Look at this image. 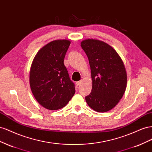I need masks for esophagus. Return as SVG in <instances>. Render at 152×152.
I'll return each mask as SVG.
<instances>
[{"label": "esophagus", "mask_w": 152, "mask_h": 152, "mask_svg": "<svg viewBox=\"0 0 152 152\" xmlns=\"http://www.w3.org/2000/svg\"><path fill=\"white\" fill-rule=\"evenodd\" d=\"M81 83H82L81 81H77L76 83V85H77V86H79V85H80L81 84Z\"/></svg>", "instance_id": "obj_1"}]
</instances>
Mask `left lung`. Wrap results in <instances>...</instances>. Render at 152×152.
Here are the masks:
<instances>
[{
  "mask_svg": "<svg viewBox=\"0 0 152 152\" xmlns=\"http://www.w3.org/2000/svg\"><path fill=\"white\" fill-rule=\"evenodd\" d=\"M88 57L92 88L85 97L88 105L97 112L113 109L125 93L127 73L122 58L107 43L88 39L81 42Z\"/></svg>",
  "mask_w": 152,
  "mask_h": 152,
  "instance_id": "left-lung-1",
  "label": "left lung"
}]
</instances>
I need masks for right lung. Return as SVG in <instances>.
<instances>
[{"label": "right lung", "mask_w": 152, "mask_h": 152, "mask_svg": "<svg viewBox=\"0 0 152 152\" xmlns=\"http://www.w3.org/2000/svg\"><path fill=\"white\" fill-rule=\"evenodd\" d=\"M71 42L55 40L37 52L30 70V86L36 101L50 110L61 109L75 94L64 61Z\"/></svg>", "instance_id": "right-lung-1"}]
</instances>
